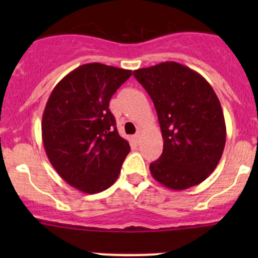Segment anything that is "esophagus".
I'll use <instances>...</instances> for the list:
<instances>
[{
    "mask_svg": "<svg viewBox=\"0 0 258 258\" xmlns=\"http://www.w3.org/2000/svg\"><path fill=\"white\" fill-rule=\"evenodd\" d=\"M141 135H142L141 130H139V131L136 132V135H135V140H136V141H140V139H141Z\"/></svg>",
    "mask_w": 258,
    "mask_h": 258,
    "instance_id": "obj_1",
    "label": "esophagus"
}]
</instances>
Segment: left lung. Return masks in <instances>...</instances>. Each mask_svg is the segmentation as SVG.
<instances>
[{
  "mask_svg": "<svg viewBox=\"0 0 258 258\" xmlns=\"http://www.w3.org/2000/svg\"><path fill=\"white\" fill-rule=\"evenodd\" d=\"M152 98L163 137L151 175L171 189L205 181L218 165L226 144L222 107L215 91L194 70L167 61L134 71Z\"/></svg>",
  "mask_w": 258,
  "mask_h": 258,
  "instance_id": "1",
  "label": "left lung"
}]
</instances>
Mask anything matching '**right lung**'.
<instances>
[{
  "label": "right lung",
  "instance_id": "right-lung-1",
  "mask_svg": "<svg viewBox=\"0 0 258 258\" xmlns=\"http://www.w3.org/2000/svg\"><path fill=\"white\" fill-rule=\"evenodd\" d=\"M132 71L86 63L59 81L42 116L46 155L59 176L85 194L113 184L130 152L118 135L110 100Z\"/></svg>",
  "mask_w": 258,
  "mask_h": 258
}]
</instances>
